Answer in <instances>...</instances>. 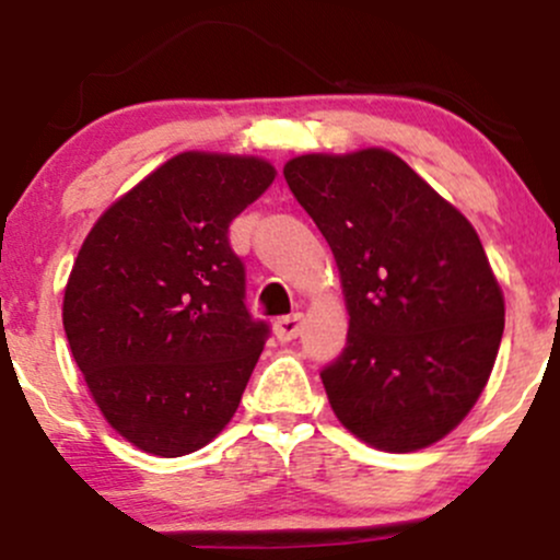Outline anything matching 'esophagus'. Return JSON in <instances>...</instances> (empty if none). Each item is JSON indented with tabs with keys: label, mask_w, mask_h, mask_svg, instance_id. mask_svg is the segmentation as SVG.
Listing matches in <instances>:
<instances>
[{
	"label": "esophagus",
	"mask_w": 560,
	"mask_h": 560,
	"mask_svg": "<svg viewBox=\"0 0 560 560\" xmlns=\"http://www.w3.org/2000/svg\"><path fill=\"white\" fill-rule=\"evenodd\" d=\"M276 337L281 339V342H292V339L300 337L302 331V313H292V316H284L276 320Z\"/></svg>",
	"instance_id": "obj_1"
}]
</instances>
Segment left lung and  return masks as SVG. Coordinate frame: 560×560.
<instances>
[{
    "label": "left lung",
    "instance_id": "obj_1",
    "mask_svg": "<svg viewBox=\"0 0 560 560\" xmlns=\"http://www.w3.org/2000/svg\"><path fill=\"white\" fill-rule=\"evenodd\" d=\"M284 178L337 260L350 313L342 355L320 371L345 429L410 453L479 400L505 302L477 231L387 150L300 155Z\"/></svg>",
    "mask_w": 560,
    "mask_h": 560
}]
</instances>
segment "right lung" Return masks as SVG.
Returning <instances> with one entry per match:
<instances>
[{
    "mask_svg": "<svg viewBox=\"0 0 560 560\" xmlns=\"http://www.w3.org/2000/svg\"><path fill=\"white\" fill-rule=\"evenodd\" d=\"M273 178L260 158L182 152L81 244L62 302L70 352L107 423L144 453H195L240 408L271 331L244 305L229 223Z\"/></svg>",
    "mask_w": 560,
    "mask_h": 560,
    "instance_id": "1",
    "label": "right lung"
}]
</instances>
